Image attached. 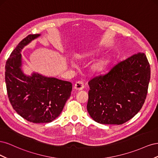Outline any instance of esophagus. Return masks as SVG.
<instances>
[{
  "instance_id": "obj_1",
  "label": "esophagus",
  "mask_w": 158,
  "mask_h": 158,
  "mask_svg": "<svg viewBox=\"0 0 158 158\" xmlns=\"http://www.w3.org/2000/svg\"><path fill=\"white\" fill-rule=\"evenodd\" d=\"M84 87V83L82 82V81H78V82H76L74 84V88L76 90H82Z\"/></svg>"
}]
</instances>
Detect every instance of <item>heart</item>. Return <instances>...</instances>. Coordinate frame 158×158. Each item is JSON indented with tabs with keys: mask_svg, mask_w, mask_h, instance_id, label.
Listing matches in <instances>:
<instances>
[{
	"mask_svg": "<svg viewBox=\"0 0 158 158\" xmlns=\"http://www.w3.org/2000/svg\"><path fill=\"white\" fill-rule=\"evenodd\" d=\"M91 56H92V53H91V52H88V53L85 54L84 55V57L87 58V57H89ZM107 64H108L107 60L106 59L99 60L93 64V65L92 66V69L94 72H98H98H101L103 70Z\"/></svg>",
	"mask_w": 158,
	"mask_h": 158,
	"instance_id": "obj_1",
	"label": "heart"
}]
</instances>
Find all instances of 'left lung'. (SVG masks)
<instances>
[{
  "instance_id": "1",
  "label": "left lung",
  "mask_w": 158,
  "mask_h": 158,
  "mask_svg": "<svg viewBox=\"0 0 158 158\" xmlns=\"http://www.w3.org/2000/svg\"><path fill=\"white\" fill-rule=\"evenodd\" d=\"M150 66L144 52L118 63L88 82L87 110L99 123L122 125L141 109L148 93Z\"/></svg>"
}]
</instances>
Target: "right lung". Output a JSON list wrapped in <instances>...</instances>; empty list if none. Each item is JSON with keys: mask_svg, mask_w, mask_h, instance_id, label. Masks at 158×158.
I'll return each mask as SVG.
<instances>
[{"mask_svg": "<svg viewBox=\"0 0 158 158\" xmlns=\"http://www.w3.org/2000/svg\"><path fill=\"white\" fill-rule=\"evenodd\" d=\"M40 34L27 35L13 50L5 66L8 97L13 109L27 121L51 123L59 116L69 99L73 85L67 81L22 70V49Z\"/></svg>", "mask_w": 158, "mask_h": 158, "instance_id": "right-lung-1", "label": "right lung"}]
</instances>
